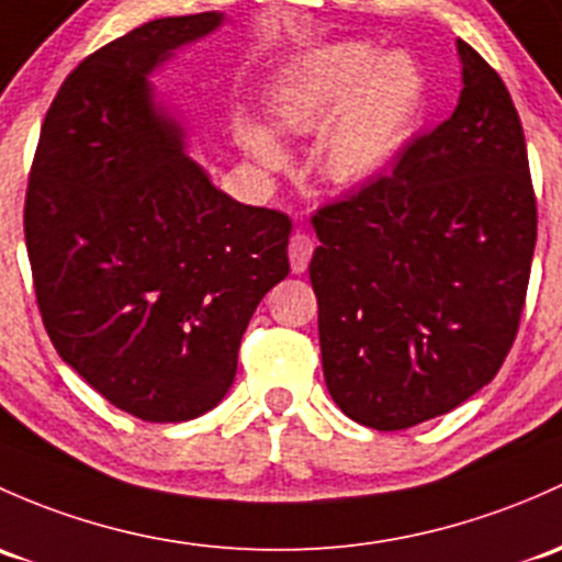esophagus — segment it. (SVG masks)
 <instances>
[{
  "instance_id": "34e87169",
  "label": "esophagus",
  "mask_w": 562,
  "mask_h": 562,
  "mask_svg": "<svg viewBox=\"0 0 562 562\" xmlns=\"http://www.w3.org/2000/svg\"><path fill=\"white\" fill-rule=\"evenodd\" d=\"M312 252H315V241H312L310 234L296 232L291 236V241H288V258H291V269L296 274H301L310 266Z\"/></svg>"
}]
</instances>
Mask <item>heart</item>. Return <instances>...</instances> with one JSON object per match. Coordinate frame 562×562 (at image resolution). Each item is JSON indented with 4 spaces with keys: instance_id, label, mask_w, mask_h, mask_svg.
<instances>
[{
    "instance_id": "heart-1",
    "label": "heart",
    "mask_w": 562,
    "mask_h": 562,
    "mask_svg": "<svg viewBox=\"0 0 562 562\" xmlns=\"http://www.w3.org/2000/svg\"><path fill=\"white\" fill-rule=\"evenodd\" d=\"M425 97L420 67L406 53L380 56L369 43H334L301 56L271 91L269 108L285 134L323 132L317 158L339 186H363L393 164ZM263 169H282L285 147L261 126L241 128Z\"/></svg>"
}]
</instances>
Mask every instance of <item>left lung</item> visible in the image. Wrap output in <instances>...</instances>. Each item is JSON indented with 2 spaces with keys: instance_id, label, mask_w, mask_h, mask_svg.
<instances>
[{
  "instance_id": "1",
  "label": "left lung",
  "mask_w": 562,
  "mask_h": 562,
  "mask_svg": "<svg viewBox=\"0 0 562 562\" xmlns=\"http://www.w3.org/2000/svg\"><path fill=\"white\" fill-rule=\"evenodd\" d=\"M463 93L390 175L312 215L323 374L350 420L447 415L509 356L533 263L522 123L501 75L458 40Z\"/></svg>"
}]
</instances>
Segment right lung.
Masks as SVG:
<instances>
[{
  "instance_id": "obj_1",
  "label": "right lung",
  "mask_w": 562,
  "mask_h": 562,
  "mask_svg": "<svg viewBox=\"0 0 562 562\" xmlns=\"http://www.w3.org/2000/svg\"><path fill=\"white\" fill-rule=\"evenodd\" d=\"M221 13L158 18L86 56L45 112L23 234L56 352L147 423L210 412L241 334L285 280L291 217L217 191L147 72Z\"/></svg>"
}]
</instances>
